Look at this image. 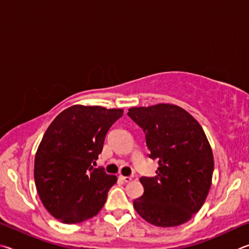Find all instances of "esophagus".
Returning a JSON list of instances; mask_svg holds the SVG:
<instances>
[{
	"label": "esophagus",
	"instance_id": "1",
	"mask_svg": "<svg viewBox=\"0 0 249 249\" xmlns=\"http://www.w3.org/2000/svg\"><path fill=\"white\" fill-rule=\"evenodd\" d=\"M120 179L124 180V182H129L132 180V177L131 176H120Z\"/></svg>",
	"mask_w": 249,
	"mask_h": 249
}]
</instances>
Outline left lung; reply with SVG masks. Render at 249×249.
Listing matches in <instances>:
<instances>
[{"label": "left lung", "mask_w": 249, "mask_h": 249, "mask_svg": "<svg viewBox=\"0 0 249 249\" xmlns=\"http://www.w3.org/2000/svg\"><path fill=\"white\" fill-rule=\"evenodd\" d=\"M128 116L144 132L150 159L159 160L156 176L140 178L144 194L134 200V209L156 226L186 223L202 207L211 187L214 162L206 133L176 105L130 108Z\"/></svg>", "instance_id": "8db88e82"}]
</instances>
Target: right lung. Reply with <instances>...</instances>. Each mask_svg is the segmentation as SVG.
I'll use <instances>...</instances> for the list:
<instances>
[{"label": "right lung", "instance_id": "right-lung-1", "mask_svg": "<svg viewBox=\"0 0 249 249\" xmlns=\"http://www.w3.org/2000/svg\"><path fill=\"white\" fill-rule=\"evenodd\" d=\"M122 109L74 106L51 122L35 156V184L43 206L65 224L97 214L117 177L91 163L102 153L108 130Z\"/></svg>", "mask_w": 249, "mask_h": 249}]
</instances>
